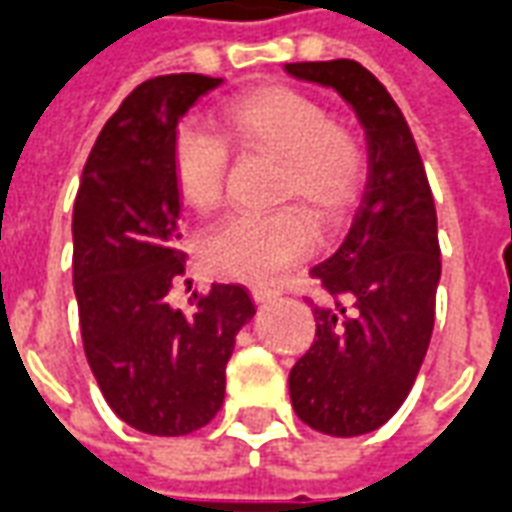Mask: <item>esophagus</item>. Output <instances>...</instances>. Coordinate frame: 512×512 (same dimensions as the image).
Listing matches in <instances>:
<instances>
[{
  "mask_svg": "<svg viewBox=\"0 0 512 512\" xmlns=\"http://www.w3.org/2000/svg\"><path fill=\"white\" fill-rule=\"evenodd\" d=\"M250 295H253L256 303H270V300H275V297L281 295V289H275V286H253Z\"/></svg>",
  "mask_w": 512,
  "mask_h": 512,
  "instance_id": "obj_1",
  "label": "esophagus"
}]
</instances>
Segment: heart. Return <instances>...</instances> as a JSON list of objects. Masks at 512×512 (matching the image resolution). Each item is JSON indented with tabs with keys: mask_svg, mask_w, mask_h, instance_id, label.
<instances>
[{
	"mask_svg": "<svg viewBox=\"0 0 512 512\" xmlns=\"http://www.w3.org/2000/svg\"><path fill=\"white\" fill-rule=\"evenodd\" d=\"M226 134L250 151L273 154L278 201H297L322 226H336L364 187V143L344 121L328 118L320 99L292 85H259L220 107ZM173 179L181 198L212 212L223 201L228 146L198 121H184L170 148ZM300 206L264 215H231L204 242V256L217 275L267 284L314 248V223Z\"/></svg>",
	"mask_w": 512,
	"mask_h": 512,
	"instance_id": "heart-1",
	"label": "heart"
}]
</instances>
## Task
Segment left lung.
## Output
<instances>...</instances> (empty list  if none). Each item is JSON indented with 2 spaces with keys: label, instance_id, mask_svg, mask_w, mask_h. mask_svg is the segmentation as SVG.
<instances>
[{
  "label": "left lung",
  "instance_id": "obj_1",
  "mask_svg": "<svg viewBox=\"0 0 512 512\" xmlns=\"http://www.w3.org/2000/svg\"><path fill=\"white\" fill-rule=\"evenodd\" d=\"M297 79L333 88L366 132L369 176L333 256L311 267L331 303L289 372L292 408L325 436H364L397 413L436 322L441 248L433 192L405 115L355 60L286 63Z\"/></svg>",
  "mask_w": 512,
  "mask_h": 512
}]
</instances>
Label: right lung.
<instances>
[{
  "label": "right lung",
  "mask_w": 512,
  "mask_h": 512,
  "mask_svg": "<svg viewBox=\"0 0 512 512\" xmlns=\"http://www.w3.org/2000/svg\"><path fill=\"white\" fill-rule=\"evenodd\" d=\"M223 79H146L104 123L74 201V292L82 344L104 400L148 436H187L215 419L248 289L212 284L181 311L179 187L170 148L179 118Z\"/></svg>",
  "instance_id": "add662e5"
}]
</instances>
